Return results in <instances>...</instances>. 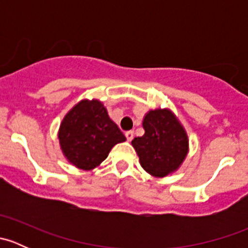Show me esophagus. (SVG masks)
<instances>
[{
	"instance_id": "1",
	"label": "esophagus",
	"mask_w": 248,
	"mask_h": 248,
	"mask_svg": "<svg viewBox=\"0 0 248 248\" xmlns=\"http://www.w3.org/2000/svg\"><path fill=\"white\" fill-rule=\"evenodd\" d=\"M124 136H126V138L128 141H132V139H133L134 137V132L133 131H127L126 133H124Z\"/></svg>"
}]
</instances>
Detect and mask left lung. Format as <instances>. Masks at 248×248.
<instances>
[{"instance_id":"8db88e82","label":"left lung","mask_w":248,"mask_h":248,"mask_svg":"<svg viewBox=\"0 0 248 248\" xmlns=\"http://www.w3.org/2000/svg\"><path fill=\"white\" fill-rule=\"evenodd\" d=\"M145 133L132 140L140 166L155 177L176 171L188 154V137L169 109L150 110L142 120Z\"/></svg>"}]
</instances>
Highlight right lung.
<instances>
[{"mask_svg": "<svg viewBox=\"0 0 248 248\" xmlns=\"http://www.w3.org/2000/svg\"><path fill=\"white\" fill-rule=\"evenodd\" d=\"M62 154L82 170H91L108 157L110 150L124 136L98 99H82L62 120L59 129Z\"/></svg>", "mask_w": 248, "mask_h": 248, "instance_id": "right-lung-1", "label": "right lung"}]
</instances>
